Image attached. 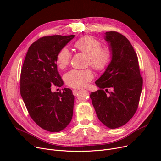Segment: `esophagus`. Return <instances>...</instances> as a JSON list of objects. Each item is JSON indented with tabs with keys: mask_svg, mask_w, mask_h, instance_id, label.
Segmentation results:
<instances>
[{
	"mask_svg": "<svg viewBox=\"0 0 161 161\" xmlns=\"http://www.w3.org/2000/svg\"><path fill=\"white\" fill-rule=\"evenodd\" d=\"M79 92V90H76V89H75V90H73L72 91V93H73V95H76V94L78 93V92Z\"/></svg>",
	"mask_w": 161,
	"mask_h": 161,
	"instance_id": "obj_1",
	"label": "esophagus"
}]
</instances>
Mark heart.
<instances>
[{"mask_svg": "<svg viewBox=\"0 0 161 161\" xmlns=\"http://www.w3.org/2000/svg\"><path fill=\"white\" fill-rule=\"evenodd\" d=\"M76 49L88 57L89 64L96 70H103L111 60V52L108 47L101 48V43L93 37L85 36L75 43ZM71 59V53L67 48L58 52L56 62L60 69H64ZM93 75L90 70H72L64 76L66 83L73 88H82L91 81Z\"/></svg>", "mask_w": 161, "mask_h": 161, "instance_id": "b5f03b06", "label": "heart"}]
</instances>
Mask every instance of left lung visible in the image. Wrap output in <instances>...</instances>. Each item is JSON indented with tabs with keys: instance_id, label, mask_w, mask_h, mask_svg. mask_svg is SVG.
<instances>
[{
	"instance_id": "left-lung-1",
	"label": "left lung",
	"mask_w": 161,
	"mask_h": 161,
	"mask_svg": "<svg viewBox=\"0 0 161 161\" xmlns=\"http://www.w3.org/2000/svg\"><path fill=\"white\" fill-rule=\"evenodd\" d=\"M111 61L95 81L99 90L91 92L97 117L106 127L115 129L125 124L138 108L142 89L137 55L127 38L115 31L105 33ZM109 88L111 92L106 94Z\"/></svg>"
}]
</instances>
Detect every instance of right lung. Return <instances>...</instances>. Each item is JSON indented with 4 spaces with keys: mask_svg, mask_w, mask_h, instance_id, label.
<instances>
[{
    "mask_svg": "<svg viewBox=\"0 0 161 161\" xmlns=\"http://www.w3.org/2000/svg\"><path fill=\"white\" fill-rule=\"evenodd\" d=\"M75 36L43 37L29 47L21 72L20 91L31 118L51 132L64 130L71 121L75 97L72 90L52 92L64 85L57 69L58 52Z\"/></svg>",
    "mask_w": 161,
    "mask_h": 161,
    "instance_id": "obj_1",
    "label": "right lung"
}]
</instances>
